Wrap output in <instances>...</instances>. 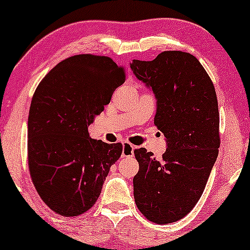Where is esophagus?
<instances>
[{"instance_id":"esophagus-1","label":"esophagus","mask_w":250,"mask_h":250,"mask_svg":"<svg viewBox=\"0 0 250 250\" xmlns=\"http://www.w3.org/2000/svg\"><path fill=\"white\" fill-rule=\"evenodd\" d=\"M134 148L135 146H133L132 144H129L128 141H125L122 148V157H133V155H134Z\"/></svg>"}]
</instances>
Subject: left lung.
<instances>
[{"instance_id": "obj_1", "label": "left lung", "mask_w": 250, "mask_h": 250, "mask_svg": "<svg viewBox=\"0 0 250 250\" xmlns=\"http://www.w3.org/2000/svg\"><path fill=\"white\" fill-rule=\"evenodd\" d=\"M130 69L155 93V125L167 140L161 160L144 147L134 150L135 204L152 223H175L198 202L218 157L215 88L197 58L180 50H166L151 62L135 59Z\"/></svg>"}]
</instances>
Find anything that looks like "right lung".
<instances>
[{"label": "right lung", "mask_w": 250, "mask_h": 250, "mask_svg": "<svg viewBox=\"0 0 250 250\" xmlns=\"http://www.w3.org/2000/svg\"><path fill=\"white\" fill-rule=\"evenodd\" d=\"M125 69L109 57L78 54L55 65L40 82L27 121V163L44 203L62 216L85 213L97 202L122 144L89 137Z\"/></svg>", "instance_id": "add662e5"}]
</instances>
